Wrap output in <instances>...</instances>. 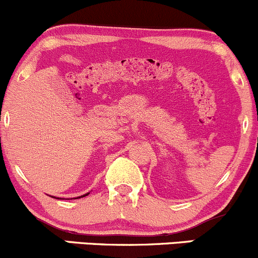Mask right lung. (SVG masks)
<instances>
[{
	"mask_svg": "<svg viewBox=\"0 0 258 258\" xmlns=\"http://www.w3.org/2000/svg\"><path fill=\"white\" fill-rule=\"evenodd\" d=\"M86 196H88V193H87V195H84V196H81V197H77V198H82V197H86Z\"/></svg>",
	"mask_w": 258,
	"mask_h": 258,
	"instance_id": "obj_1",
	"label": "right lung"
}]
</instances>
